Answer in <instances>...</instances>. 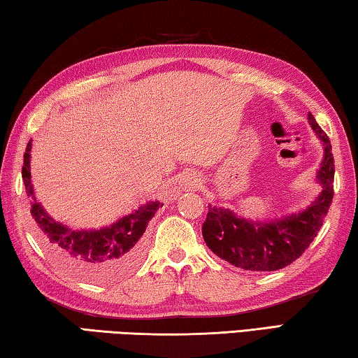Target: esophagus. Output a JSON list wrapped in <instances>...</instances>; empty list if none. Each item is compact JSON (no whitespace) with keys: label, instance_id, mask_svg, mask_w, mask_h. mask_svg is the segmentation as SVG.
I'll list each match as a JSON object with an SVG mask.
<instances>
[{"label":"esophagus","instance_id":"esophagus-1","mask_svg":"<svg viewBox=\"0 0 358 358\" xmlns=\"http://www.w3.org/2000/svg\"><path fill=\"white\" fill-rule=\"evenodd\" d=\"M181 186H183L185 189L197 191L202 187V181H201V178H199L197 173L187 172L183 175V178H181Z\"/></svg>","mask_w":358,"mask_h":358}]
</instances>
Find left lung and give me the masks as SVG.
Returning a JSON list of instances; mask_svg holds the SVG:
<instances>
[{
    "mask_svg": "<svg viewBox=\"0 0 358 358\" xmlns=\"http://www.w3.org/2000/svg\"><path fill=\"white\" fill-rule=\"evenodd\" d=\"M308 123L324 150L316 175L322 187L319 196L300 211L271 221L246 220L229 208L208 205L202 235L217 257L241 270L275 271L299 259L316 237L333 199L335 164L329 137L311 113H308Z\"/></svg>",
    "mask_w": 358,
    "mask_h": 358,
    "instance_id": "1",
    "label": "left lung"
}]
</instances>
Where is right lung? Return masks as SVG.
Segmentation results:
<instances>
[{
    "label": "right lung",
    "instance_id": "obj_1",
    "mask_svg": "<svg viewBox=\"0 0 358 358\" xmlns=\"http://www.w3.org/2000/svg\"><path fill=\"white\" fill-rule=\"evenodd\" d=\"M29 161L31 141L23 155L22 178L27 196L31 199L36 234L53 262L69 275L90 282H112L134 270L143 256L145 230L164 203L150 201L101 229H71L53 220L41 202L36 201Z\"/></svg>",
    "mask_w": 358,
    "mask_h": 358
}]
</instances>
